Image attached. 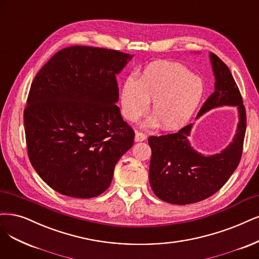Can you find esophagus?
Listing matches in <instances>:
<instances>
[{"mask_svg": "<svg viewBox=\"0 0 259 259\" xmlns=\"http://www.w3.org/2000/svg\"><path fill=\"white\" fill-rule=\"evenodd\" d=\"M147 139V136L145 135L144 133H140V132H136L135 134V141L139 142V141H144Z\"/></svg>", "mask_w": 259, "mask_h": 259, "instance_id": "34e87169", "label": "esophagus"}]
</instances>
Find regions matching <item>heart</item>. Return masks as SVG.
<instances>
[{"label": "heart", "instance_id": "b5f03b06", "mask_svg": "<svg viewBox=\"0 0 259 259\" xmlns=\"http://www.w3.org/2000/svg\"><path fill=\"white\" fill-rule=\"evenodd\" d=\"M203 81L190 69L171 62H154L139 76L138 81L127 78L120 94L121 113L124 119L135 122L149 110L153 101V117L145 126L162 124L166 131H177L185 126L202 101Z\"/></svg>", "mask_w": 259, "mask_h": 259}]
</instances>
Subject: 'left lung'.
I'll return each mask as SVG.
<instances>
[{
	"label": "left lung",
	"mask_w": 259,
	"mask_h": 259,
	"mask_svg": "<svg viewBox=\"0 0 259 259\" xmlns=\"http://www.w3.org/2000/svg\"><path fill=\"white\" fill-rule=\"evenodd\" d=\"M214 74V92L204 102L197 118L223 106L237 107L239 122L233 141L220 153L203 155L189 140L194 124L178 133L148 139L152 151L149 181L159 199L174 204L201 201L217 193L236 170L242 155L246 128V114L242 96L229 68L214 53L210 52Z\"/></svg>",
	"instance_id": "left-lung-1"
}]
</instances>
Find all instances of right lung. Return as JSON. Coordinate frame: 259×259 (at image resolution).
<instances>
[{
  "label": "right lung",
  "mask_w": 259,
  "mask_h": 259,
  "mask_svg": "<svg viewBox=\"0 0 259 259\" xmlns=\"http://www.w3.org/2000/svg\"><path fill=\"white\" fill-rule=\"evenodd\" d=\"M133 56L73 46L35 76L23 113L31 164L58 193L92 198L108 189L135 133L121 117L117 75Z\"/></svg>",
  "instance_id": "1"
}]
</instances>
